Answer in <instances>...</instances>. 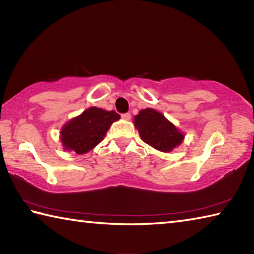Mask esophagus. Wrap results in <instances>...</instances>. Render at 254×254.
Here are the masks:
<instances>
[{"label": "esophagus", "instance_id": "obj_1", "mask_svg": "<svg viewBox=\"0 0 254 254\" xmlns=\"http://www.w3.org/2000/svg\"><path fill=\"white\" fill-rule=\"evenodd\" d=\"M122 119L126 120V121H130V120H131V114L130 113H124V114H122Z\"/></svg>", "mask_w": 254, "mask_h": 254}]
</instances>
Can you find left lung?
<instances>
[{"mask_svg":"<svg viewBox=\"0 0 254 254\" xmlns=\"http://www.w3.org/2000/svg\"><path fill=\"white\" fill-rule=\"evenodd\" d=\"M133 123L142 141L161 152L173 151L185 139L184 133L174 123L160 112L150 107L141 110L133 119Z\"/></svg>","mask_w":254,"mask_h":254,"instance_id":"1","label":"left lung"}]
</instances>
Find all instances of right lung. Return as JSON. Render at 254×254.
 I'll use <instances>...</instances> for the list:
<instances>
[{
	"label": "right lung",
	"mask_w": 254,
	"mask_h": 254,
	"mask_svg": "<svg viewBox=\"0 0 254 254\" xmlns=\"http://www.w3.org/2000/svg\"><path fill=\"white\" fill-rule=\"evenodd\" d=\"M114 111H105L92 106L78 117L64 124L60 130V141L66 151L84 154L91 151L104 139L113 122L120 120Z\"/></svg>",
	"instance_id": "1"
}]
</instances>
